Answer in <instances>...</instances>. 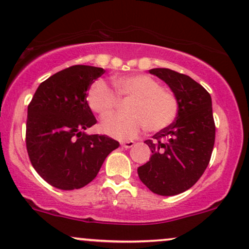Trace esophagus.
Masks as SVG:
<instances>
[{
  "instance_id": "34e87169",
  "label": "esophagus",
  "mask_w": 249,
  "mask_h": 249,
  "mask_svg": "<svg viewBox=\"0 0 249 249\" xmlns=\"http://www.w3.org/2000/svg\"><path fill=\"white\" fill-rule=\"evenodd\" d=\"M134 144H135V142H133V141H128V142H121L120 143V145L124 149H130V148H133Z\"/></svg>"
}]
</instances>
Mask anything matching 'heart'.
I'll return each instance as SVG.
<instances>
[{"instance_id": "1", "label": "heart", "mask_w": 249, "mask_h": 249, "mask_svg": "<svg viewBox=\"0 0 249 249\" xmlns=\"http://www.w3.org/2000/svg\"><path fill=\"white\" fill-rule=\"evenodd\" d=\"M120 99H130L125 106L128 115H112L104 119L100 130L118 140L135 139L143 125L146 131L158 133L173 124L179 110L177 97L144 73L120 76L112 79ZM88 105L101 118L112 113L116 97L104 81H97L88 91Z\"/></svg>"}]
</instances>
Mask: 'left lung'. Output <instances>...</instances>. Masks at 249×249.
<instances>
[{
    "instance_id": "1",
    "label": "left lung",
    "mask_w": 249,
    "mask_h": 249,
    "mask_svg": "<svg viewBox=\"0 0 249 249\" xmlns=\"http://www.w3.org/2000/svg\"><path fill=\"white\" fill-rule=\"evenodd\" d=\"M149 72L170 87L179 110L170 127L144 142L152 156L137 173L152 193L173 196L194 186L209 165L216 133L213 101L209 92L189 76L166 68Z\"/></svg>"
}]
</instances>
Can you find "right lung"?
<instances>
[{"label":"right lung","mask_w":249,"mask_h":249,"mask_svg":"<svg viewBox=\"0 0 249 249\" xmlns=\"http://www.w3.org/2000/svg\"><path fill=\"white\" fill-rule=\"evenodd\" d=\"M105 70L72 66L42 82L27 107L26 149L31 164L55 188L79 189L97 177L119 142L89 135L97 120L88 105V90Z\"/></svg>","instance_id":"obj_1"}]
</instances>
